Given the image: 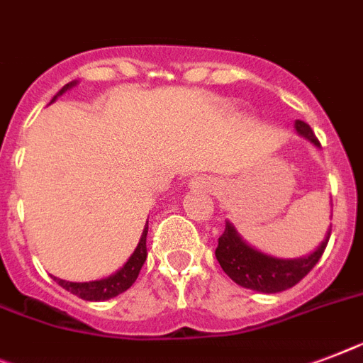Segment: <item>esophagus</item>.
I'll list each match as a JSON object with an SVG mask.
<instances>
[{"instance_id":"34e87169","label":"esophagus","mask_w":363,"mask_h":363,"mask_svg":"<svg viewBox=\"0 0 363 363\" xmlns=\"http://www.w3.org/2000/svg\"><path fill=\"white\" fill-rule=\"evenodd\" d=\"M190 186L196 190H212L216 186V182L212 181L211 177H196V179H191Z\"/></svg>"}]
</instances>
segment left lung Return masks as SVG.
<instances>
[{"label": "left lung", "mask_w": 363, "mask_h": 363, "mask_svg": "<svg viewBox=\"0 0 363 363\" xmlns=\"http://www.w3.org/2000/svg\"><path fill=\"white\" fill-rule=\"evenodd\" d=\"M294 128H296L298 135L311 141L315 147H320L319 140L315 138L308 123L294 121ZM330 231H332V225L326 233L325 240L317 246L315 252H311L306 257L279 259L250 246L238 235L235 225L231 222H225V231H223L222 237L218 238L216 259L220 267L223 268V272L240 287L267 294L281 293L285 289L294 287L315 264L319 263L320 255L325 253L326 244H328Z\"/></svg>", "instance_id": "left-lung-1"}]
</instances>
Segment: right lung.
Returning <instances> with one entry per match:
<instances>
[{"instance_id": "right-lung-1", "label": "right lung", "mask_w": 363, "mask_h": 363, "mask_svg": "<svg viewBox=\"0 0 363 363\" xmlns=\"http://www.w3.org/2000/svg\"><path fill=\"white\" fill-rule=\"evenodd\" d=\"M76 85V82H70V84L63 85L61 91H59L57 95L52 99L54 102L57 96H61L65 91L72 89ZM147 231H149V223H145V228H143V233H141V238L138 246H135L134 253H132L128 261H126L123 267L117 270L115 274L108 276L104 279H96V281H67V279H54L57 281L59 285L63 289H67L69 293L76 294L82 300H89V302H100V300H110L117 294L125 293L126 289H130L132 284H134L135 279H138V274H140L141 267L145 263L147 259Z\"/></svg>"}]
</instances>
